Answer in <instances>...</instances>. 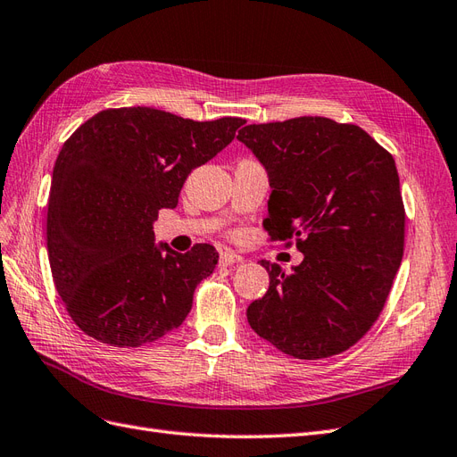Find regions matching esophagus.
Masks as SVG:
<instances>
[{
  "instance_id": "obj_1",
  "label": "esophagus",
  "mask_w": 457,
  "mask_h": 457,
  "mask_svg": "<svg viewBox=\"0 0 457 457\" xmlns=\"http://www.w3.org/2000/svg\"><path fill=\"white\" fill-rule=\"evenodd\" d=\"M243 256L236 254L231 251H221L220 253V266H233V264H241L243 262Z\"/></svg>"
}]
</instances>
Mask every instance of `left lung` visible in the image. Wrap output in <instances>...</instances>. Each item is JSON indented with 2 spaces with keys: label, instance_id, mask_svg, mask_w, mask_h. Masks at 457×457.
Segmentation results:
<instances>
[{
  "label": "left lung",
  "instance_id": "1",
  "mask_svg": "<svg viewBox=\"0 0 457 457\" xmlns=\"http://www.w3.org/2000/svg\"><path fill=\"white\" fill-rule=\"evenodd\" d=\"M237 139L264 164L271 241L304 254L246 308L256 335L298 360L348 350L379 318L403 254V212L393 154L354 124L325 116L249 124Z\"/></svg>",
  "mask_w": 457,
  "mask_h": 457
}]
</instances>
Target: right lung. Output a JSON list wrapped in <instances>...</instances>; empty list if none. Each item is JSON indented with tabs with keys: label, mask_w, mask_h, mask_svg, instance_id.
Listing matches in <instances>:
<instances>
[{
	"label": "right lung",
	"mask_w": 457,
	"mask_h": 457,
	"mask_svg": "<svg viewBox=\"0 0 457 457\" xmlns=\"http://www.w3.org/2000/svg\"><path fill=\"white\" fill-rule=\"evenodd\" d=\"M243 119L195 122L151 107L107 109L64 141L47 204V256L72 321L96 341L134 348L187 318L218 264L212 245H154L153 221L184 181L228 147Z\"/></svg>",
	"instance_id": "1"
}]
</instances>
